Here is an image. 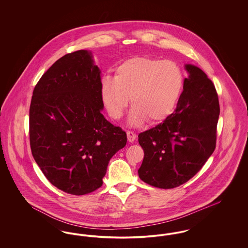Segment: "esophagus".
<instances>
[{
  "instance_id": "obj_1",
  "label": "esophagus",
  "mask_w": 248,
  "mask_h": 248,
  "mask_svg": "<svg viewBox=\"0 0 248 248\" xmlns=\"http://www.w3.org/2000/svg\"><path fill=\"white\" fill-rule=\"evenodd\" d=\"M137 139V135L132 132V131H127V140L129 142H134Z\"/></svg>"
}]
</instances>
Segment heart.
Returning <instances> with one entry per match:
<instances>
[{"label": "heart", "instance_id": "obj_1", "mask_svg": "<svg viewBox=\"0 0 248 248\" xmlns=\"http://www.w3.org/2000/svg\"><path fill=\"white\" fill-rule=\"evenodd\" d=\"M183 83V72L176 62L134 57L116 67L114 77L102 79L101 96L112 118L124 115L131 96L130 124L140 125L146 120L154 124L172 113Z\"/></svg>", "mask_w": 248, "mask_h": 248}]
</instances>
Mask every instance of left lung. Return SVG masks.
Instances as JSON below:
<instances>
[{
	"label": "left lung",
	"instance_id": "8db88e82",
	"mask_svg": "<svg viewBox=\"0 0 248 248\" xmlns=\"http://www.w3.org/2000/svg\"><path fill=\"white\" fill-rule=\"evenodd\" d=\"M189 77L172 114L139 135L144 159L139 176L160 189L186 183L216 149L219 102L212 81L196 66L186 65Z\"/></svg>",
	"mask_w": 248,
	"mask_h": 248
}]
</instances>
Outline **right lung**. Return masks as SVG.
<instances>
[{
  "instance_id": "1",
  "label": "right lung",
  "mask_w": 248,
  "mask_h": 248,
  "mask_svg": "<svg viewBox=\"0 0 248 248\" xmlns=\"http://www.w3.org/2000/svg\"><path fill=\"white\" fill-rule=\"evenodd\" d=\"M103 106L100 71L86 50L57 60L34 87L31 154L51 184L69 194L100 188L110 158L126 145V133L107 121Z\"/></svg>"
}]
</instances>
